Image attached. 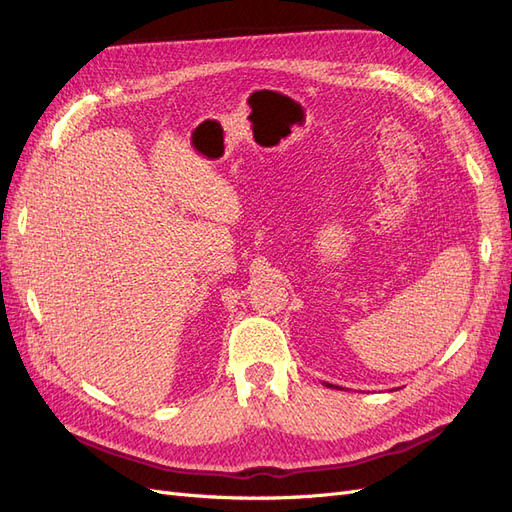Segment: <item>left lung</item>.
Segmentation results:
<instances>
[{"mask_svg": "<svg viewBox=\"0 0 512 512\" xmlns=\"http://www.w3.org/2000/svg\"><path fill=\"white\" fill-rule=\"evenodd\" d=\"M324 384H327V386H331V389H333V384H329V382H324ZM335 389H339V386H335ZM339 391H342V389H339Z\"/></svg>", "mask_w": 512, "mask_h": 512, "instance_id": "left-lung-1", "label": "left lung"}]
</instances>
